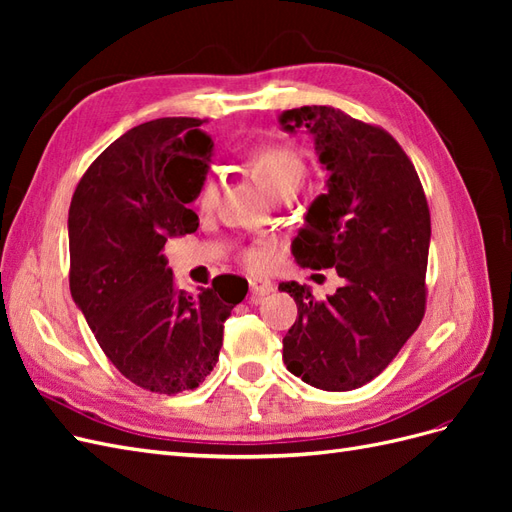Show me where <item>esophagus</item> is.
<instances>
[{
	"mask_svg": "<svg viewBox=\"0 0 512 512\" xmlns=\"http://www.w3.org/2000/svg\"><path fill=\"white\" fill-rule=\"evenodd\" d=\"M269 292H273V282L271 280H267V277H250L252 301H260Z\"/></svg>",
	"mask_w": 512,
	"mask_h": 512,
	"instance_id": "esophagus-1",
	"label": "esophagus"
}]
</instances>
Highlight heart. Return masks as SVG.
Instances as JSON below:
<instances>
[{"label": "heart", "mask_w": 512, "mask_h": 512, "mask_svg": "<svg viewBox=\"0 0 512 512\" xmlns=\"http://www.w3.org/2000/svg\"><path fill=\"white\" fill-rule=\"evenodd\" d=\"M250 168L256 179L275 196L288 188H299L305 173V164L301 153L286 143H271L258 147L250 156ZM196 205L203 211H211L218 205V177L207 175L200 181L196 194ZM243 258L250 267H262L267 262V252L262 250H245Z\"/></svg>", "instance_id": "heart-1"}]
</instances>
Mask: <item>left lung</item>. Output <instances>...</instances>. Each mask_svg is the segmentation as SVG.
I'll return each instance as SVG.
<instances>
[{
    "instance_id": "left-lung-1",
    "label": "left lung",
    "mask_w": 512,
    "mask_h": 512,
    "mask_svg": "<svg viewBox=\"0 0 512 512\" xmlns=\"http://www.w3.org/2000/svg\"><path fill=\"white\" fill-rule=\"evenodd\" d=\"M280 123L314 134L329 170L292 256L301 267H335L344 280L324 301L297 282L280 284L299 309L282 356L316 389L352 391L382 374L425 316L427 198L406 151L380 126L333 106L292 108Z\"/></svg>"
}]
</instances>
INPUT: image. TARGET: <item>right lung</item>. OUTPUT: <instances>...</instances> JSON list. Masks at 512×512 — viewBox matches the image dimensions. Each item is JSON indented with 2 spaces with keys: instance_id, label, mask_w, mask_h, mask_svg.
Masks as SVG:
<instances>
[{
  "instance_id": "add662e5",
  "label": "right lung",
  "mask_w": 512,
  "mask_h": 512,
  "mask_svg": "<svg viewBox=\"0 0 512 512\" xmlns=\"http://www.w3.org/2000/svg\"><path fill=\"white\" fill-rule=\"evenodd\" d=\"M205 119L162 117L108 145L76 185L70 213V292L102 352L145 391H194L218 363L224 320L243 301L237 275L188 294L162 254L198 228L188 209L205 179Z\"/></svg>"
}]
</instances>
